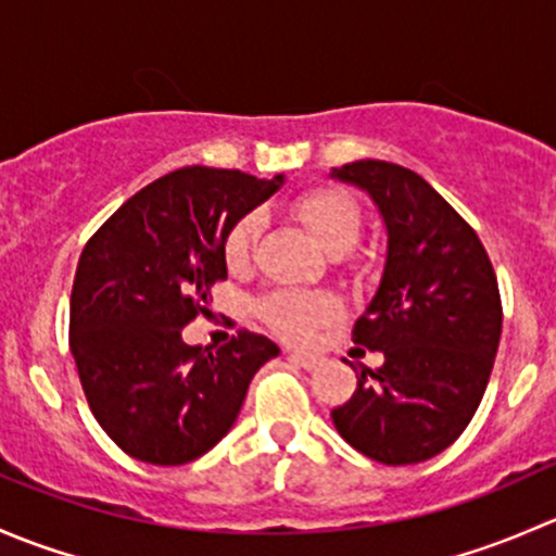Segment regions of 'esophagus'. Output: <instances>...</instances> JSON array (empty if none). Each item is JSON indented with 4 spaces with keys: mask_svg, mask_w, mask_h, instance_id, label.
<instances>
[{
    "mask_svg": "<svg viewBox=\"0 0 556 556\" xmlns=\"http://www.w3.org/2000/svg\"><path fill=\"white\" fill-rule=\"evenodd\" d=\"M288 361L295 363V366L306 368V371H312V368L319 366V357L317 355H301V352H288Z\"/></svg>",
    "mask_w": 556,
    "mask_h": 556,
    "instance_id": "obj_1",
    "label": "esophagus"
}]
</instances>
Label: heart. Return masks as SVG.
<instances>
[{"mask_svg":"<svg viewBox=\"0 0 556 556\" xmlns=\"http://www.w3.org/2000/svg\"><path fill=\"white\" fill-rule=\"evenodd\" d=\"M290 212L304 223L330 255H344L355 247L361 237L363 212L355 195L336 185H319L290 201ZM263 231V220L257 212L233 220V226L223 239V257L226 266L239 271L250 263L252 247ZM257 314L271 330H277L288 341H306L319 325L330 323L339 314L333 295L304 293V290H274L257 304Z\"/></svg>","mask_w":556,"mask_h":556,"instance_id":"obj_1","label":"heart"}]
</instances>
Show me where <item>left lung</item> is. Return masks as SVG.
<instances>
[{"mask_svg": "<svg viewBox=\"0 0 556 556\" xmlns=\"http://www.w3.org/2000/svg\"><path fill=\"white\" fill-rule=\"evenodd\" d=\"M333 177L374 199L387 226L382 282L352 341L384 363L330 412L341 439L384 465L435 457L473 419L501 344L495 268L473 228L417 172L355 161Z\"/></svg>", "mask_w": 556, "mask_h": 556, "instance_id": "obj_1", "label": "left lung"}]
</instances>
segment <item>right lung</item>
Masks as SVG:
<instances>
[{
  "mask_svg": "<svg viewBox=\"0 0 556 556\" xmlns=\"http://www.w3.org/2000/svg\"><path fill=\"white\" fill-rule=\"evenodd\" d=\"M282 182L185 166L134 193L88 239L70 350L93 417L128 457L185 465L210 452L237 422L257 368L279 355L244 328L215 352L185 344L182 328L228 277V228Z\"/></svg>",
  "mask_w": 556,
  "mask_h": 556,
  "instance_id": "add662e5",
  "label": "right lung"
}]
</instances>
